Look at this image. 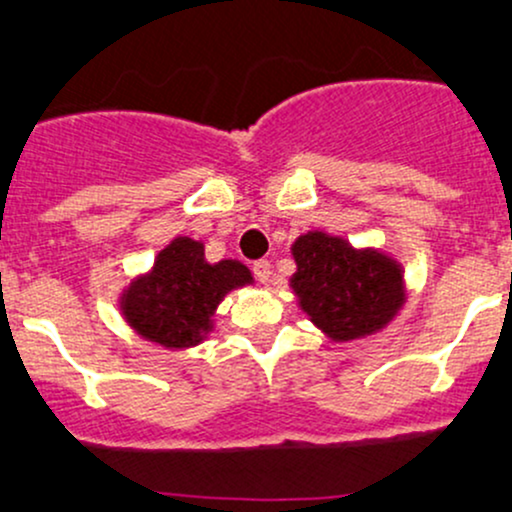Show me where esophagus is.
<instances>
[{
	"label": "esophagus",
	"instance_id": "obj_1",
	"mask_svg": "<svg viewBox=\"0 0 512 512\" xmlns=\"http://www.w3.org/2000/svg\"><path fill=\"white\" fill-rule=\"evenodd\" d=\"M252 272H255V277L265 284L269 282V277H272V265H269L267 260H257L252 262Z\"/></svg>",
	"mask_w": 512,
	"mask_h": 512
}]
</instances>
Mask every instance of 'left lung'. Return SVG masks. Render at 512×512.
I'll return each mask as SVG.
<instances>
[{
    "instance_id": "left-lung-1",
    "label": "left lung",
    "mask_w": 512,
    "mask_h": 512,
    "mask_svg": "<svg viewBox=\"0 0 512 512\" xmlns=\"http://www.w3.org/2000/svg\"><path fill=\"white\" fill-rule=\"evenodd\" d=\"M291 277L301 308L333 340L384 328L403 303V274L381 252H357L345 240L306 233L294 243Z\"/></svg>"
}]
</instances>
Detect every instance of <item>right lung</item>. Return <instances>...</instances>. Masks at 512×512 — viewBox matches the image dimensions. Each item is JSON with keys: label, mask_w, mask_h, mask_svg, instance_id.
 Listing matches in <instances>:
<instances>
[{"label": "right lung", "mask_w": 512, "mask_h": 512, "mask_svg": "<svg viewBox=\"0 0 512 512\" xmlns=\"http://www.w3.org/2000/svg\"><path fill=\"white\" fill-rule=\"evenodd\" d=\"M250 282L245 265L235 260L209 265L204 245L177 238L157 255L153 272L126 291L123 316L143 338L165 347H189L209 333L223 296Z\"/></svg>", "instance_id": "obj_1"}]
</instances>
